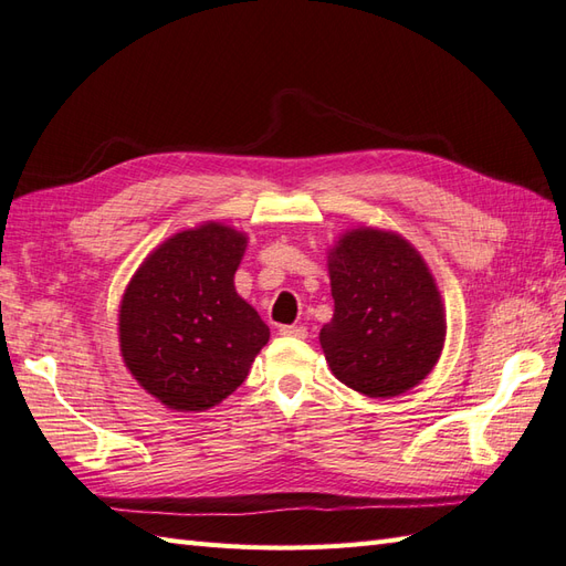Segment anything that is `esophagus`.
Listing matches in <instances>:
<instances>
[{"label":"esophagus","mask_w":566,"mask_h":566,"mask_svg":"<svg viewBox=\"0 0 566 566\" xmlns=\"http://www.w3.org/2000/svg\"><path fill=\"white\" fill-rule=\"evenodd\" d=\"M280 335L284 337H296V339H306L308 337V329L303 325H282L280 327Z\"/></svg>","instance_id":"esophagus-1"}]
</instances>
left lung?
<instances>
[{"label":"left lung","instance_id":"obj_1","mask_svg":"<svg viewBox=\"0 0 566 566\" xmlns=\"http://www.w3.org/2000/svg\"><path fill=\"white\" fill-rule=\"evenodd\" d=\"M335 315L321 329L332 373L366 397H397L438 364L440 292L409 241L356 229L329 253Z\"/></svg>","mask_w":566,"mask_h":566}]
</instances>
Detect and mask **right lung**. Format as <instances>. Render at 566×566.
Listing matches in <instances>:
<instances>
[{
  "mask_svg": "<svg viewBox=\"0 0 566 566\" xmlns=\"http://www.w3.org/2000/svg\"><path fill=\"white\" fill-rule=\"evenodd\" d=\"M245 237L202 224L167 239L128 284L119 311L126 368L177 411H206L245 380L270 339L234 289Z\"/></svg>",
  "mask_w": 566,
  "mask_h": 566,
  "instance_id": "right-lung-1",
  "label": "right lung"
}]
</instances>
